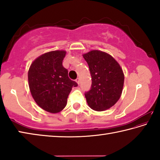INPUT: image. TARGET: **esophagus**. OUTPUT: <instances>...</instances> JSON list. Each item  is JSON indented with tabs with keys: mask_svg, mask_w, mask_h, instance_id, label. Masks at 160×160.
Returning a JSON list of instances; mask_svg holds the SVG:
<instances>
[{
	"mask_svg": "<svg viewBox=\"0 0 160 160\" xmlns=\"http://www.w3.org/2000/svg\"><path fill=\"white\" fill-rule=\"evenodd\" d=\"M75 82H76L78 84V85H79V84H80V79H79V78H77V79L76 80H75Z\"/></svg>",
	"mask_w": 160,
	"mask_h": 160,
	"instance_id": "esophagus-1",
	"label": "esophagus"
}]
</instances>
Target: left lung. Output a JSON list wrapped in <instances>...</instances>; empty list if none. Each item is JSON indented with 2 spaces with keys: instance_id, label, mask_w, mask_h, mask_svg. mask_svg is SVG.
I'll return each mask as SVG.
<instances>
[{
  "instance_id": "left-lung-1",
  "label": "left lung",
  "mask_w": 160,
  "mask_h": 160,
  "mask_svg": "<svg viewBox=\"0 0 160 160\" xmlns=\"http://www.w3.org/2000/svg\"><path fill=\"white\" fill-rule=\"evenodd\" d=\"M92 76L91 90L85 94L88 106L97 112L110 109L122 94L124 74L110 54L99 50L84 53Z\"/></svg>"
}]
</instances>
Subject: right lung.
<instances>
[{
	"mask_svg": "<svg viewBox=\"0 0 160 160\" xmlns=\"http://www.w3.org/2000/svg\"><path fill=\"white\" fill-rule=\"evenodd\" d=\"M66 51L56 50L39 56L32 62L28 71V82L32 97L46 112L56 113L67 104L72 87L78 84L70 79L62 65Z\"/></svg>",
	"mask_w": 160,
	"mask_h": 160,
	"instance_id": "obj_1",
	"label": "right lung"
}]
</instances>
